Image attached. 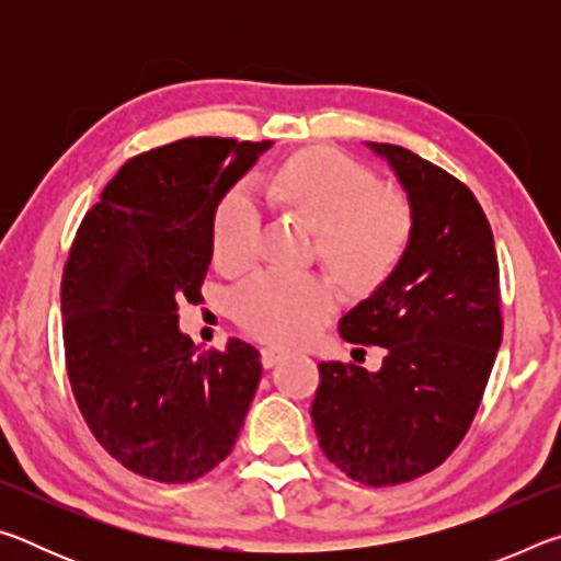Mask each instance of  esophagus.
Here are the masks:
<instances>
[{
	"mask_svg": "<svg viewBox=\"0 0 561 561\" xmlns=\"http://www.w3.org/2000/svg\"><path fill=\"white\" fill-rule=\"evenodd\" d=\"M284 356H287V351H284V348H272V346L262 348V366L272 368L274 364H279Z\"/></svg>",
	"mask_w": 561,
	"mask_h": 561,
	"instance_id": "obj_1",
	"label": "esophagus"
}]
</instances>
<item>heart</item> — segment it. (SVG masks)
I'll return each instance as SVG.
<instances>
[{"label": "heart", "instance_id": "heart-1", "mask_svg": "<svg viewBox=\"0 0 561 561\" xmlns=\"http://www.w3.org/2000/svg\"><path fill=\"white\" fill-rule=\"evenodd\" d=\"M270 193L317 232L321 262L346 284L371 287L403 260L413 237V205L398 187L381 185L371 168L331 148L304 150L274 170ZM260 201L234 187L213 217V257L227 272L252 262L260 234ZM247 334L270 344H304L324 327L334 294L314 274L260 272L232 299Z\"/></svg>", "mask_w": 561, "mask_h": 561}]
</instances>
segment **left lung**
I'll use <instances>...</instances> for the list:
<instances>
[{"label":"left lung","instance_id":"obj_1","mask_svg":"<svg viewBox=\"0 0 561 561\" xmlns=\"http://www.w3.org/2000/svg\"><path fill=\"white\" fill-rule=\"evenodd\" d=\"M368 146L405 187L413 237L391 277L339 321L351 344L381 346L383 366L319 364L311 421L341 472L386 488L438 468L470 431L502 344L500 267L468 185L408 148Z\"/></svg>","mask_w":561,"mask_h":561}]
</instances>
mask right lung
<instances>
[{"label":"right lung","mask_w":561,"mask_h":561,"mask_svg":"<svg viewBox=\"0 0 561 561\" xmlns=\"http://www.w3.org/2000/svg\"><path fill=\"white\" fill-rule=\"evenodd\" d=\"M272 144L183 138L130 158L76 230L61 279L66 374L111 458L183 485L232 453L257 391L260 351L197 354L178 301H201L213 217Z\"/></svg>","instance_id":"1"}]
</instances>
